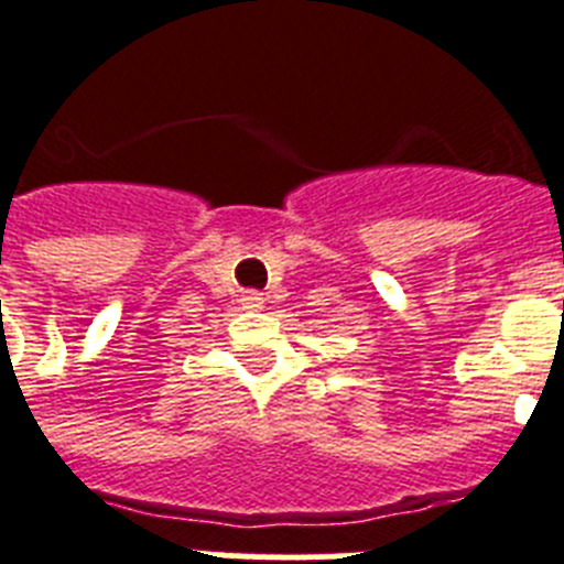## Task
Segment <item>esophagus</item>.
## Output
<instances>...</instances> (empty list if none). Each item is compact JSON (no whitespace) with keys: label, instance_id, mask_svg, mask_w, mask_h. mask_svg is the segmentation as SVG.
I'll use <instances>...</instances> for the list:
<instances>
[{"label":"esophagus","instance_id":"1","mask_svg":"<svg viewBox=\"0 0 564 564\" xmlns=\"http://www.w3.org/2000/svg\"><path fill=\"white\" fill-rule=\"evenodd\" d=\"M239 305H242V311L253 313V311H262V305H265V299H262V293L248 291V293H242V299H239Z\"/></svg>","mask_w":564,"mask_h":564}]
</instances>
